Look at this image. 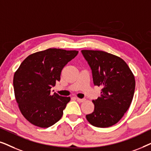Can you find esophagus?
<instances>
[{"label": "esophagus", "mask_w": 151, "mask_h": 151, "mask_svg": "<svg viewBox=\"0 0 151 151\" xmlns=\"http://www.w3.org/2000/svg\"><path fill=\"white\" fill-rule=\"evenodd\" d=\"M76 100L78 101V102H84V101H85V99H80V98H76Z\"/></svg>", "instance_id": "esophagus-1"}]
</instances>
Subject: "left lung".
<instances>
[{
	"label": "left lung",
	"mask_w": 151,
	"mask_h": 151,
	"mask_svg": "<svg viewBox=\"0 0 151 151\" xmlns=\"http://www.w3.org/2000/svg\"><path fill=\"white\" fill-rule=\"evenodd\" d=\"M92 70L96 86H101L100 97L93 100L94 111L86 117L91 124L106 128L115 124L129 109L134 96L135 80L126 62L103 51L82 50Z\"/></svg>",
	"instance_id": "left-lung-1"
}]
</instances>
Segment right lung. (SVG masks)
<instances>
[{
    "label": "right lung",
    "mask_w": 151,
    "mask_h": 151,
    "mask_svg": "<svg viewBox=\"0 0 151 151\" xmlns=\"http://www.w3.org/2000/svg\"><path fill=\"white\" fill-rule=\"evenodd\" d=\"M78 51L50 48L32 53L20 64L14 76L16 100L22 115L31 124L48 128L59 121L70 97L51 93L60 80L64 67Z\"/></svg>",
    "instance_id": "obj_1"
}]
</instances>
